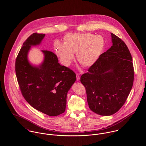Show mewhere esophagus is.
I'll return each instance as SVG.
<instances>
[{"label":"esophagus","instance_id":"esophagus-1","mask_svg":"<svg viewBox=\"0 0 146 146\" xmlns=\"http://www.w3.org/2000/svg\"><path fill=\"white\" fill-rule=\"evenodd\" d=\"M76 79L78 81H79L80 80V75L78 73H76Z\"/></svg>","mask_w":146,"mask_h":146}]
</instances>
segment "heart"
<instances>
[{"instance_id": "heart-1", "label": "heart", "mask_w": 146, "mask_h": 146, "mask_svg": "<svg viewBox=\"0 0 146 146\" xmlns=\"http://www.w3.org/2000/svg\"><path fill=\"white\" fill-rule=\"evenodd\" d=\"M63 41V43L55 41L54 48L60 61L66 66L71 64L75 52L80 64L91 66L98 60L104 49V38L91 33L68 34L64 36Z\"/></svg>"}]
</instances>
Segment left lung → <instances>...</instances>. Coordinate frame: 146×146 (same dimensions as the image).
<instances>
[{"instance_id": "1", "label": "left lung", "mask_w": 146, "mask_h": 146, "mask_svg": "<svg viewBox=\"0 0 146 146\" xmlns=\"http://www.w3.org/2000/svg\"><path fill=\"white\" fill-rule=\"evenodd\" d=\"M112 45L83 74L89 108L102 116L117 112L125 104L134 82L130 51L120 38L111 33Z\"/></svg>"}]
</instances>
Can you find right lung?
Masks as SVG:
<instances>
[{
    "mask_svg": "<svg viewBox=\"0 0 146 146\" xmlns=\"http://www.w3.org/2000/svg\"><path fill=\"white\" fill-rule=\"evenodd\" d=\"M45 34L33 33L23 42L16 58L15 70L21 93L35 109L50 116L63 113L68 91L76 81V74L58 63L52 52L42 50L44 60L38 66L31 65L27 54L31 46L40 44Z\"/></svg>",
    "mask_w": 146,
    "mask_h": 146,
    "instance_id": "add662e5",
    "label": "right lung"
}]
</instances>
